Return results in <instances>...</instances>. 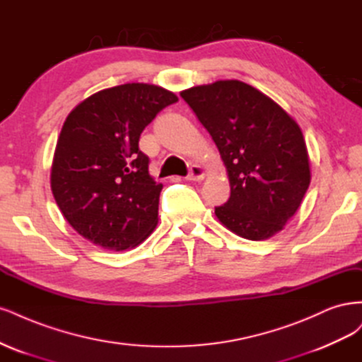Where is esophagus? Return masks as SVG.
<instances>
[{"label":"esophagus","mask_w":362,"mask_h":362,"mask_svg":"<svg viewBox=\"0 0 362 362\" xmlns=\"http://www.w3.org/2000/svg\"><path fill=\"white\" fill-rule=\"evenodd\" d=\"M204 176H206V173H204L203 167L192 165L189 168V174H188V177H186V179H188V180H203Z\"/></svg>","instance_id":"esophagus-1"}]
</instances>
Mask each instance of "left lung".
Here are the masks:
<instances>
[{"label":"left lung","mask_w":362,"mask_h":362,"mask_svg":"<svg viewBox=\"0 0 362 362\" xmlns=\"http://www.w3.org/2000/svg\"><path fill=\"white\" fill-rule=\"evenodd\" d=\"M223 158L230 198L215 207L230 231L263 240L295 215L310 180L298 123L271 98L242 81H216L180 93Z\"/></svg>","instance_id":"obj_1"}]
</instances>
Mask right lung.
I'll use <instances>...</instances> for the list:
<instances>
[{
    "instance_id": "1",
    "label": "right lung",
    "mask_w": 362,
    "mask_h": 362,
    "mask_svg": "<svg viewBox=\"0 0 362 362\" xmlns=\"http://www.w3.org/2000/svg\"><path fill=\"white\" fill-rule=\"evenodd\" d=\"M177 100L162 87L132 83L98 91L67 115L51 189L67 223L91 243L123 251L155 230L162 183L148 174L138 141L156 114Z\"/></svg>"
}]
</instances>
